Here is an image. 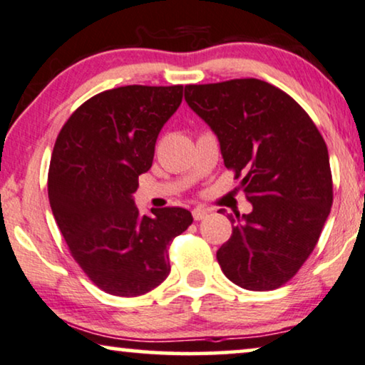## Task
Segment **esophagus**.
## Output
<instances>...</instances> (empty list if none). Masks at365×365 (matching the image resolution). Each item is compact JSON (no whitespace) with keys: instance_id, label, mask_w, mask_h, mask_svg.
I'll return each instance as SVG.
<instances>
[{"instance_id":"34e87169","label":"esophagus","mask_w":365,"mask_h":365,"mask_svg":"<svg viewBox=\"0 0 365 365\" xmlns=\"http://www.w3.org/2000/svg\"><path fill=\"white\" fill-rule=\"evenodd\" d=\"M208 213H210V210L202 208V207H197V208L192 210V217H193L195 222H200V220L207 218Z\"/></svg>"}]
</instances>
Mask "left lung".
<instances>
[{
    "instance_id": "1",
    "label": "left lung",
    "mask_w": 365,
    "mask_h": 365,
    "mask_svg": "<svg viewBox=\"0 0 365 365\" xmlns=\"http://www.w3.org/2000/svg\"><path fill=\"white\" fill-rule=\"evenodd\" d=\"M185 101L217 133L225 167L253 205L250 215H228L222 271L243 289H278L309 258L331 213L324 138L291 96L259 79L188 84Z\"/></svg>"
}]
</instances>
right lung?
<instances>
[{
  "label": "right lung",
  "mask_w": 365,
  "mask_h": 365,
  "mask_svg": "<svg viewBox=\"0 0 365 365\" xmlns=\"http://www.w3.org/2000/svg\"><path fill=\"white\" fill-rule=\"evenodd\" d=\"M183 86H124L76 109L56 138L48 195L71 256L102 291L133 297L170 273L168 246L193 218L185 208L140 215L138 175L152 167L158 132Z\"/></svg>",
  "instance_id": "add662e5"
}]
</instances>
